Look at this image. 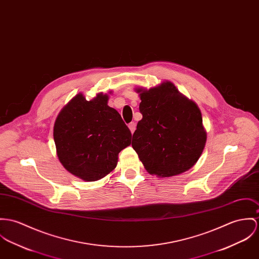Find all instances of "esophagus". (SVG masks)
Masks as SVG:
<instances>
[{"label":"esophagus","instance_id":"1","mask_svg":"<svg viewBox=\"0 0 259 259\" xmlns=\"http://www.w3.org/2000/svg\"><path fill=\"white\" fill-rule=\"evenodd\" d=\"M136 127H137V123H136L135 121H132V122H130V123H128V128L131 130L132 134H134V133H135Z\"/></svg>","mask_w":259,"mask_h":259}]
</instances>
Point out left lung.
Masks as SVG:
<instances>
[{"label":"left lung","mask_w":259,"mask_h":259,"mask_svg":"<svg viewBox=\"0 0 259 259\" xmlns=\"http://www.w3.org/2000/svg\"><path fill=\"white\" fill-rule=\"evenodd\" d=\"M141 93L132 145L150 174L170 177L190 169L200 158L207 135L197 105L171 82Z\"/></svg>","instance_id":"1"}]
</instances>
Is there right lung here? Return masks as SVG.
I'll return each mask as SVG.
<instances>
[{"label": "right lung", "instance_id": "add662e5", "mask_svg": "<svg viewBox=\"0 0 259 259\" xmlns=\"http://www.w3.org/2000/svg\"><path fill=\"white\" fill-rule=\"evenodd\" d=\"M53 139L62 165L85 181H96L116 168L118 153L131 144L132 134L118 112L108 106V95L87 101L78 94L59 113Z\"/></svg>", "mask_w": 259, "mask_h": 259}]
</instances>
